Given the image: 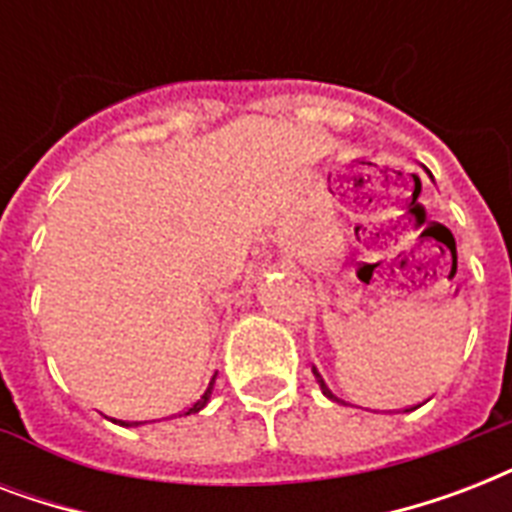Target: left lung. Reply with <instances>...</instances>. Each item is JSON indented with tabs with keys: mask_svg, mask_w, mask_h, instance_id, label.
<instances>
[{
	"mask_svg": "<svg viewBox=\"0 0 512 512\" xmlns=\"http://www.w3.org/2000/svg\"><path fill=\"white\" fill-rule=\"evenodd\" d=\"M313 374H316V380H319V388H321V393H324V396L332 398V401H342V398H337L335 393H332V390H329V385H327V382H324V377H321L319 369H316V366H313Z\"/></svg>",
	"mask_w": 512,
	"mask_h": 512,
	"instance_id": "obj_1",
	"label": "left lung"
}]
</instances>
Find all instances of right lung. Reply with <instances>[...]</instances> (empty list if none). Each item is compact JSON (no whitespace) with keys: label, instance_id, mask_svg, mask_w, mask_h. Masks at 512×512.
Listing matches in <instances>:
<instances>
[{"label":"right lung","instance_id":"1","mask_svg":"<svg viewBox=\"0 0 512 512\" xmlns=\"http://www.w3.org/2000/svg\"><path fill=\"white\" fill-rule=\"evenodd\" d=\"M212 388H215V377H212V380H209V385H207V390H204V393H201V398L199 401H196V404L191 406V409H188V412L185 414H196V412H201V409H204V406H207V401H209V396H212ZM122 425H138V422H122Z\"/></svg>","mask_w":512,"mask_h":512}]
</instances>
